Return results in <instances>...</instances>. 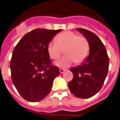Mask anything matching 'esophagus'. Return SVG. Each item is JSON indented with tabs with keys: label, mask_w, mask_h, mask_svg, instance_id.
I'll return each mask as SVG.
<instances>
[{
	"label": "esophagus",
	"mask_w": 120,
	"mask_h": 120,
	"mask_svg": "<svg viewBox=\"0 0 120 120\" xmlns=\"http://www.w3.org/2000/svg\"><path fill=\"white\" fill-rule=\"evenodd\" d=\"M59 71H60V74H62V73H64L65 71V69H59Z\"/></svg>",
	"instance_id": "obj_1"
}]
</instances>
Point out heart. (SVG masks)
<instances>
[{
	"label": "heart",
	"mask_w": 120,
	"mask_h": 120,
	"mask_svg": "<svg viewBox=\"0 0 120 120\" xmlns=\"http://www.w3.org/2000/svg\"><path fill=\"white\" fill-rule=\"evenodd\" d=\"M64 49L66 55L55 62V65L62 68L69 67L74 62L80 64L85 61L89 55L90 45L84 36L67 31L59 34L56 41H51L48 45L49 55L54 60L60 57Z\"/></svg>",
	"instance_id": "b5f03b06"
}]
</instances>
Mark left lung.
Returning <instances> with one entry per match:
<instances>
[{
	"mask_svg": "<svg viewBox=\"0 0 120 120\" xmlns=\"http://www.w3.org/2000/svg\"><path fill=\"white\" fill-rule=\"evenodd\" d=\"M88 41L90 52L81 65L72 67L73 79L68 84L75 96L88 98L100 91L108 72L109 57L104 45L94 33L85 28H76Z\"/></svg>",
	"mask_w": 120,
	"mask_h": 120,
	"instance_id": "obj_1",
	"label": "left lung"
}]
</instances>
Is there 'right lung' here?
Masks as SVG:
<instances>
[{"mask_svg": "<svg viewBox=\"0 0 120 120\" xmlns=\"http://www.w3.org/2000/svg\"><path fill=\"white\" fill-rule=\"evenodd\" d=\"M61 31L35 29L24 35L14 49L10 62L11 79L26 101L34 102L45 98L54 79L59 76L58 67L50 65L48 45Z\"/></svg>", "mask_w": 120, "mask_h": 120, "instance_id": "add662e5", "label": "right lung"}]
</instances>
